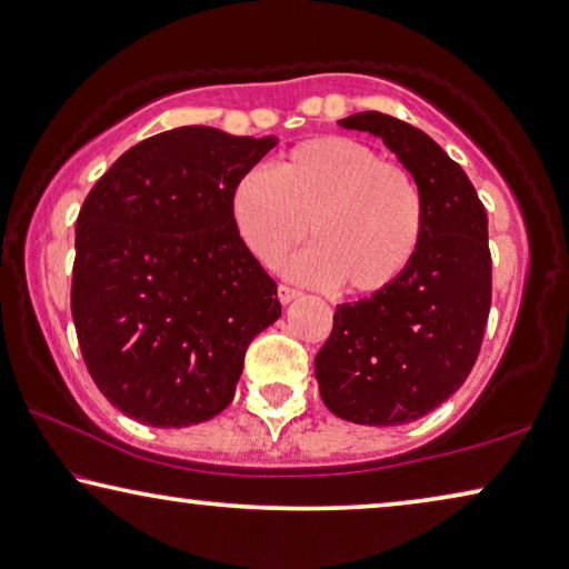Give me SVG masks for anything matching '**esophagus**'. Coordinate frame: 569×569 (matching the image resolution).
<instances>
[{"label":"esophagus","mask_w":569,"mask_h":569,"mask_svg":"<svg viewBox=\"0 0 569 569\" xmlns=\"http://www.w3.org/2000/svg\"><path fill=\"white\" fill-rule=\"evenodd\" d=\"M299 296H301L299 288L286 286V283L278 286V301H281V303H291L293 299H299Z\"/></svg>","instance_id":"34e87169"}]
</instances>
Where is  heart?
<instances>
[{
    "mask_svg": "<svg viewBox=\"0 0 569 569\" xmlns=\"http://www.w3.org/2000/svg\"><path fill=\"white\" fill-rule=\"evenodd\" d=\"M230 217L266 266L307 237L311 219L313 248L291 262V273L347 293L393 286L417 258L427 222L409 168L342 134L301 142L276 168L244 171L232 186Z\"/></svg>",
    "mask_w": 569,
    "mask_h": 569,
    "instance_id": "1",
    "label": "heart"
}]
</instances>
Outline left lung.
<instances>
[{"label": "left lung", "mask_w": 569, "mask_h": 569, "mask_svg": "<svg viewBox=\"0 0 569 569\" xmlns=\"http://www.w3.org/2000/svg\"><path fill=\"white\" fill-rule=\"evenodd\" d=\"M339 124L396 152L417 178L427 222L417 258L393 286L337 307L313 372L339 419L396 427L435 411L478 360L493 288L488 214L462 168L419 127L380 112Z\"/></svg>", "instance_id": "obj_1"}]
</instances>
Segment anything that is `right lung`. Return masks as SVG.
Here are the masks:
<instances>
[{
  "label": "right lung",
  "mask_w": 569,
  "mask_h": 569,
  "mask_svg": "<svg viewBox=\"0 0 569 569\" xmlns=\"http://www.w3.org/2000/svg\"><path fill=\"white\" fill-rule=\"evenodd\" d=\"M276 146L176 127L122 152L76 219L71 313L107 401L150 427L230 406L252 337L281 317L276 281L230 217L237 178Z\"/></svg>",
  "instance_id": "add662e5"
}]
</instances>
